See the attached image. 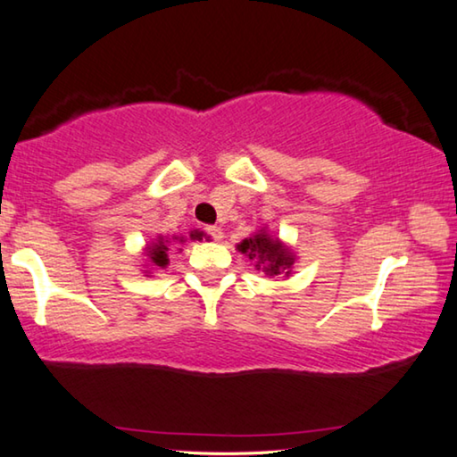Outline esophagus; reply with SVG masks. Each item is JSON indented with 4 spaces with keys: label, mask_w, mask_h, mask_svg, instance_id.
<instances>
[{
    "label": "esophagus",
    "mask_w": 457,
    "mask_h": 457,
    "mask_svg": "<svg viewBox=\"0 0 457 457\" xmlns=\"http://www.w3.org/2000/svg\"><path fill=\"white\" fill-rule=\"evenodd\" d=\"M205 234L211 237V240H221L223 237V231H221V228H217V226H211V228H205Z\"/></svg>",
    "instance_id": "esophagus-1"
}]
</instances>
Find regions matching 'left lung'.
Here are the masks:
<instances>
[{
	"mask_svg": "<svg viewBox=\"0 0 457 457\" xmlns=\"http://www.w3.org/2000/svg\"><path fill=\"white\" fill-rule=\"evenodd\" d=\"M237 250L248 258H256V269H262L267 275L275 277L281 272H289L291 264H294V256L291 252L283 248L278 240H272L269 234H261L248 237L242 244H237Z\"/></svg>",
	"mask_w": 457,
	"mask_h": 457,
	"instance_id": "left-lung-1",
	"label": "left lung"
}]
</instances>
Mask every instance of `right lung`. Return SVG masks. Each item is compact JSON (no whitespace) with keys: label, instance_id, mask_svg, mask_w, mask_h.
<instances>
[{"label":"right lung","instance_id":"obj_1","mask_svg":"<svg viewBox=\"0 0 457 457\" xmlns=\"http://www.w3.org/2000/svg\"><path fill=\"white\" fill-rule=\"evenodd\" d=\"M201 234H196V237H199ZM174 240H179V237H174ZM168 246H170V240H160L154 244L152 248H149V258H152V262L155 264V267H166L168 264Z\"/></svg>","mask_w":457,"mask_h":457}]
</instances>
